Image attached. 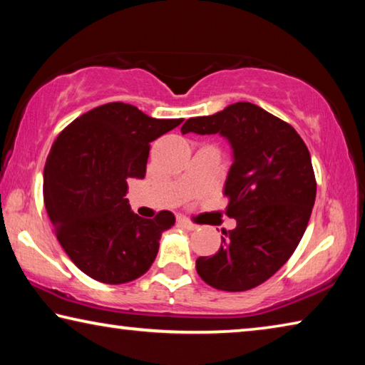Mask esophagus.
I'll use <instances>...</instances> for the list:
<instances>
[{
	"label": "esophagus",
	"instance_id": "obj_1",
	"mask_svg": "<svg viewBox=\"0 0 365 365\" xmlns=\"http://www.w3.org/2000/svg\"><path fill=\"white\" fill-rule=\"evenodd\" d=\"M178 224H180L183 228H187V230H196L197 228V225L188 219H178Z\"/></svg>",
	"mask_w": 365,
	"mask_h": 365
}]
</instances>
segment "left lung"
I'll use <instances>...</instances> for the list:
<instances>
[{
  "instance_id": "1",
  "label": "left lung",
  "mask_w": 365,
  "mask_h": 365,
  "mask_svg": "<svg viewBox=\"0 0 365 365\" xmlns=\"http://www.w3.org/2000/svg\"><path fill=\"white\" fill-rule=\"evenodd\" d=\"M190 132L230 143L224 195L227 215L237 220L214 256L197 257L196 270L222 292H246L270 279L306 232L317 190L311 154L289 123L246 101L191 117L182 125Z\"/></svg>"
}]
</instances>
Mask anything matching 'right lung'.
Here are the masks:
<instances>
[{
    "mask_svg": "<svg viewBox=\"0 0 365 365\" xmlns=\"http://www.w3.org/2000/svg\"><path fill=\"white\" fill-rule=\"evenodd\" d=\"M183 119H154L125 103H108L69 123L51 146L43 197L66 255L98 282L119 285L151 267L174 214H135L128 178H143L150 143Z\"/></svg>",
    "mask_w": 365,
    "mask_h": 365,
    "instance_id": "add662e5",
    "label": "right lung"
}]
</instances>
